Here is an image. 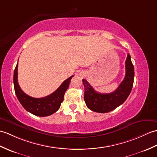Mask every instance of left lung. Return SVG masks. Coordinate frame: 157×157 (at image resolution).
<instances>
[{
  "label": "left lung",
  "mask_w": 157,
  "mask_h": 157,
  "mask_svg": "<svg viewBox=\"0 0 157 157\" xmlns=\"http://www.w3.org/2000/svg\"><path fill=\"white\" fill-rule=\"evenodd\" d=\"M125 68L124 79L118 88L110 94L96 92L87 80L82 79L85 89L84 100L90 110L99 113H106L114 110L124 102L132 90L134 77V66L129 54L125 62Z\"/></svg>",
  "instance_id": "left-lung-1"
}]
</instances>
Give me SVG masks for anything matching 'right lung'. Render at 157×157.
Returning <instances> with one entry per match:
<instances>
[{"mask_svg":"<svg viewBox=\"0 0 157 157\" xmlns=\"http://www.w3.org/2000/svg\"><path fill=\"white\" fill-rule=\"evenodd\" d=\"M74 75L61 83L58 89L50 95L41 98L29 96L23 92L18 83V63L14 71V87L16 96L23 107L31 114L38 116H47L57 112L63 100L65 92L67 90L71 79Z\"/></svg>","mask_w":157,"mask_h":157,"instance_id":"right-lung-1","label":"right lung"}]
</instances>
